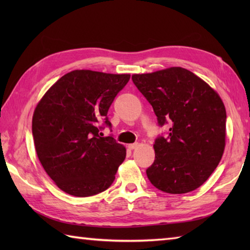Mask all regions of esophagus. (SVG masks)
I'll list each match as a JSON object with an SVG mask.
<instances>
[{"label":"esophagus","instance_id":"esophagus-1","mask_svg":"<svg viewBox=\"0 0 250 250\" xmlns=\"http://www.w3.org/2000/svg\"><path fill=\"white\" fill-rule=\"evenodd\" d=\"M137 146H139V143H133V144H129L128 148L130 150H133V149H135Z\"/></svg>","mask_w":250,"mask_h":250}]
</instances>
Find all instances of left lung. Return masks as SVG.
Returning a JSON list of instances; mask_svg holds the SVG:
<instances>
[{"label":"left lung","instance_id":"1","mask_svg":"<svg viewBox=\"0 0 250 250\" xmlns=\"http://www.w3.org/2000/svg\"><path fill=\"white\" fill-rule=\"evenodd\" d=\"M132 81L152 106L159 126L155 161L146 169L163 192L187 193L203 185L218 166L226 145L227 113L220 97L183 67L134 74Z\"/></svg>","mask_w":250,"mask_h":250}]
</instances>
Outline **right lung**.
Masks as SVG:
<instances>
[{"label":"right lung","instance_id":"obj_1","mask_svg":"<svg viewBox=\"0 0 250 250\" xmlns=\"http://www.w3.org/2000/svg\"><path fill=\"white\" fill-rule=\"evenodd\" d=\"M129 74L76 70L65 74L37 104L32 134L46 173L64 192L90 196L106 190L125 158L113 135L107 111Z\"/></svg>","mask_w":250,"mask_h":250}]
</instances>
